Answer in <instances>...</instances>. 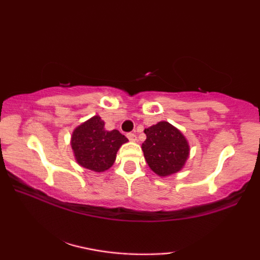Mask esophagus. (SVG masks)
Here are the masks:
<instances>
[{"mask_svg": "<svg viewBox=\"0 0 260 260\" xmlns=\"http://www.w3.org/2000/svg\"><path fill=\"white\" fill-rule=\"evenodd\" d=\"M126 137L129 138L130 141H133V142L136 141V135H135L134 133H127V134H126Z\"/></svg>", "mask_w": 260, "mask_h": 260, "instance_id": "1", "label": "esophagus"}]
</instances>
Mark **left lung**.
I'll return each instance as SVG.
<instances>
[{
  "mask_svg": "<svg viewBox=\"0 0 260 260\" xmlns=\"http://www.w3.org/2000/svg\"><path fill=\"white\" fill-rule=\"evenodd\" d=\"M144 133L147 140L142 143V150L152 172L167 176L181 170L189 155V145L183 135L168 122H159Z\"/></svg>",
  "mask_w": 260,
  "mask_h": 260,
  "instance_id": "obj_1",
  "label": "left lung"
}]
</instances>
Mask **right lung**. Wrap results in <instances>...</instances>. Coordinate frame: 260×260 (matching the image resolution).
Masks as SVG:
<instances>
[{
    "mask_svg": "<svg viewBox=\"0 0 260 260\" xmlns=\"http://www.w3.org/2000/svg\"><path fill=\"white\" fill-rule=\"evenodd\" d=\"M125 142L124 135L118 130H105L101 117L94 116L73 131L71 145L81 167L101 173L113 165L117 151Z\"/></svg>",
    "mask_w": 260,
    "mask_h": 260,
    "instance_id": "add662e5",
    "label": "right lung"
}]
</instances>
